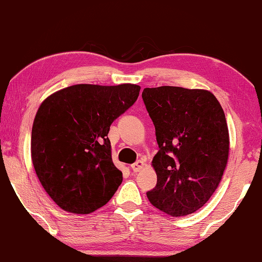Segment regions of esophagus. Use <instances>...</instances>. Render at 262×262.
<instances>
[{"mask_svg": "<svg viewBox=\"0 0 262 262\" xmlns=\"http://www.w3.org/2000/svg\"><path fill=\"white\" fill-rule=\"evenodd\" d=\"M144 167H145V163L143 162V160H138V162H136L135 164H132V165H131L132 171H134L135 173H136V172L142 171Z\"/></svg>", "mask_w": 262, "mask_h": 262, "instance_id": "34e87169", "label": "esophagus"}]
</instances>
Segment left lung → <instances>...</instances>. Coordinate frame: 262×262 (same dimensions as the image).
I'll return each mask as SVG.
<instances>
[{
    "label": "left lung",
    "mask_w": 262,
    "mask_h": 262,
    "mask_svg": "<svg viewBox=\"0 0 262 262\" xmlns=\"http://www.w3.org/2000/svg\"><path fill=\"white\" fill-rule=\"evenodd\" d=\"M142 97L159 146L152 159L157 185L147 198L166 214H191L211 198L226 168L229 135L223 107L204 89L145 88Z\"/></svg>",
    "instance_id": "1"
}]
</instances>
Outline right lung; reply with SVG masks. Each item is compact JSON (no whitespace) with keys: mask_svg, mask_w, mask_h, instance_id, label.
<instances>
[{"mask_svg":"<svg viewBox=\"0 0 262 262\" xmlns=\"http://www.w3.org/2000/svg\"><path fill=\"white\" fill-rule=\"evenodd\" d=\"M136 84H76L51 94L36 112L31 160L39 183L62 210L89 214L123 182L115 166L110 125L139 96Z\"/></svg>","mask_w":262,"mask_h":262,"instance_id":"1","label":"right lung"}]
</instances>
